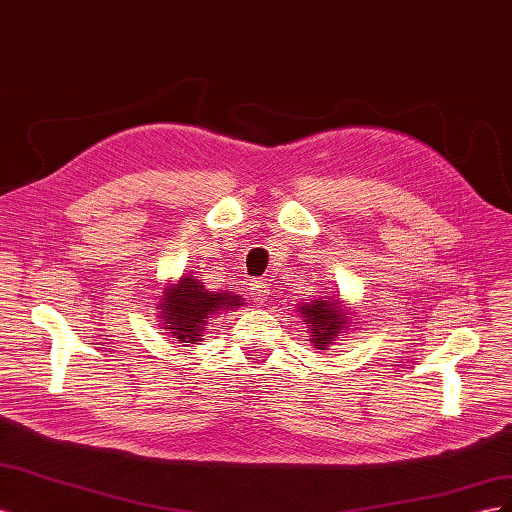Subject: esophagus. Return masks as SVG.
<instances>
[{
    "label": "esophagus",
    "instance_id": "esophagus-1",
    "mask_svg": "<svg viewBox=\"0 0 512 512\" xmlns=\"http://www.w3.org/2000/svg\"><path fill=\"white\" fill-rule=\"evenodd\" d=\"M250 294H252V301L256 305H265V301L269 299V284L262 280H254L250 286Z\"/></svg>",
    "mask_w": 512,
    "mask_h": 512
}]
</instances>
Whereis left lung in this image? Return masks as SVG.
I'll list each match as a JSON object with an SVG mask.
<instances>
[{
    "mask_svg": "<svg viewBox=\"0 0 512 512\" xmlns=\"http://www.w3.org/2000/svg\"><path fill=\"white\" fill-rule=\"evenodd\" d=\"M299 314L307 324L309 342L316 350H329V346H335L339 335H346L350 327L359 329L356 327L359 322H352L356 320L352 318L356 312H352L350 303L339 299V294L303 303L299 305Z\"/></svg>",
    "mask_w": 512,
    "mask_h": 512,
    "instance_id": "obj_1",
    "label": "left lung"
}]
</instances>
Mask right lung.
<instances>
[{"label":"right lung","instance_id":"1","mask_svg":"<svg viewBox=\"0 0 512 512\" xmlns=\"http://www.w3.org/2000/svg\"><path fill=\"white\" fill-rule=\"evenodd\" d=\"M158 299L156 309L160 329L168 331L166 335L183 346L203 342L211 318L245 305L239 294L209 290L194 273H183L177 280H166Z\"/></svg>","mask_w":512,"mask_h":512}]
</instances>
